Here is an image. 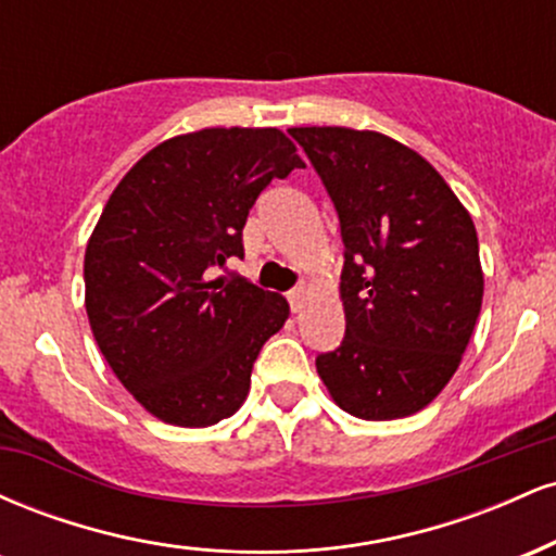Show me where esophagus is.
Returning <instances> with one entry per match:
<instances>
[{"mask_svg": "<svg viewBox=\"0 0 556 556\" xmlns=\"http://www.w3.org/2000/svg\"><path fill=\"white\" fill-rule=\"evenodd\" d=\"M305 298H308V287H305V285H300V287H295V290L290 292V305H292V314H300V311H303V305H305Z\"/></svg>", "mask_w": 556, "mask_h": 556, "instance_id": "34e87169", "label": "esophagus"}]
</instances>
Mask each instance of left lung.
<instances>
[{
	"instance_id": "obj_1",
	"label": "left lung",
	"mask_w": 556,
	"mask_h": 556,
	"mask_svg": "<svg viewBox=\"0 0 556 556\" xmlns=\"http://www.w3.org/2000/svg\"><path fill=\"white\" fill-rule=\"evenodd\" d=\"M287 132L327 185L344 242V340L316 371L350 416H413L450 384L481 314L473 219L418 151L384 132Z\"/></svg>"
}]
</instances>
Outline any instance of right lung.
<instances>
[{
    "label": "right lung",
    "mask_w": 556,
    "mask_h": 556,
    "mask_svg": "<svg viewBox=\"0 0 556 556\" xmlns=\"http://www.w3.org/2000/svg\"><path fill=\"white\" fill-rule=\"evenodd\" d=\"M277 127H203L154 146L119 180L86 245V314L114 376L185 429L240 410L261 348L290 305L242 277V227L261 190L305 167Z\"/></svg>",
    "instance_id": "right-lung-1"
}]
</instances>
